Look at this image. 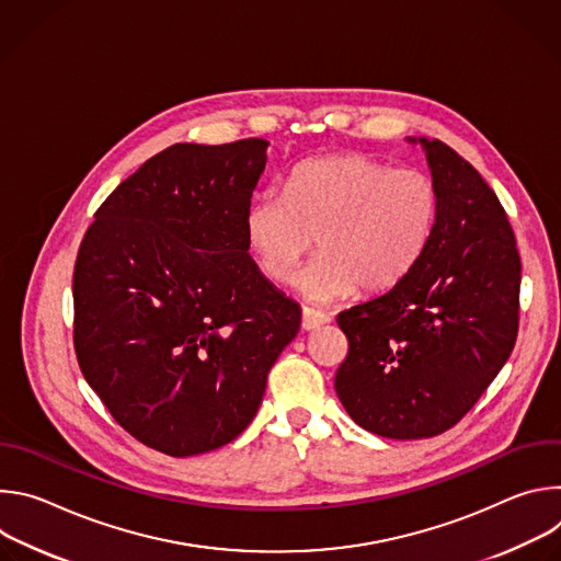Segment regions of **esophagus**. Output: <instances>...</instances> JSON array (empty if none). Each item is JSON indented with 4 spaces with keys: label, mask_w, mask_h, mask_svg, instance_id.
Instances as JSON below:
<instances>
[{
    "label": "esophagus",
    "mask_w": 561,
    "mask_h": 561,
    "mask_svg": "<svg viewBox=\"0 0 561 561\" xmlns=\"http://www.w3.org/2000/svg\"><path fill=\"white\" fill-rule=\"evenodd\" d=\"M329 322H331V314H327L322 310H312V308L301 310V329L304 331H317L319 327H324Z\"/></svg>",
    "instance_id": "34e87169"
}]
</instances>
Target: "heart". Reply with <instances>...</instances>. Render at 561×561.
Wrapping results in <instances>:
<instances>
[{"label":"heart","mask_w":561,"mask_h":561,"mask_svg":"<svg viewBox=\"0 0 561 561\" xmlns=\"http://www.w3.org/2000/svg\"><path fill=\"white\" fill-rule=\"evenodd\" d=\"M439 213L433 180L362 152L314 157L295 167L284 195L260 193L247 208L244 232L260 271L288 282L312 237L319 253L297 275L312 304L357 290L392 288L426 251Z\"/></svg>","instance_id":"1"}]
</instances>
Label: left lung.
<instances>
[{"label":"left lung","instance_id":"1","mask_svg":"<svg viewBox=\"0 0 561 561\" xmlns=\"http://www.w3.org/2000/svg\"><path fill=\"white\" fill-rule=\"evenodd\" d=\"M407 141L424 148L437 188L433 237L404 279L337 317L340 402L388 439L455 426L511 357L519 319L522 264L497 195L444 141Z\"/></svg>","mask_w":561,"mask_h":561}]
</instances>
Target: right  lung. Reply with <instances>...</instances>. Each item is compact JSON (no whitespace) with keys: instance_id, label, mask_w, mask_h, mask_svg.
<instances>
[{"instance_id":"add662e5","label":"right lung","mask_w":561,"mask_h":561,"mask_svg":"<svg viewBox=\"0 0 561 561\" xmlns=\"http://www.w3.org/2000/svg\"><path fill=\"white\" fill-rule=\"evenodd\" d=\"M268 146L175 144L150 157L77 253L79 368L124 431L171 457L242 433L299 331V304L262 275L244 232Z\"/></svg>"}]
</instances>
